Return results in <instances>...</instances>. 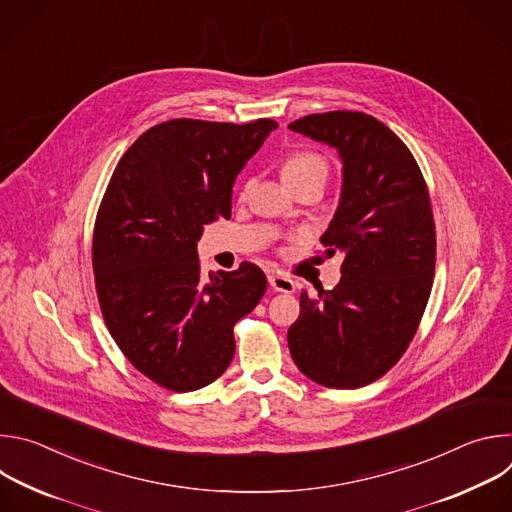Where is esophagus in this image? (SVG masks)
Wrapping results in <instances>:
<instances>
[{
  "instance_id": "obj_1",
  "label": "esophagus",
  "mask_w": 512,
  "mask_h": 512,
  "mask_svg": "<svg viewBox=\"0 0 512 512\" xmlns=\"http://www.w3.org/2000/svg\"><path fill=\"white\" fill-rule=\"evenodd\" d=\"M269 285L273 291H281V294H294L296 283L285 275H269Z\"/></svg>"
}]
</instances>
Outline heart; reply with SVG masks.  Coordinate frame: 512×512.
I'll use <instances>...</instances> for the list:
<instances>
[{
  "mask_svg": "<svg viewBox=\"0 0 512 512\" xmlns=\"http://www.w3.org/2000/svg\"><path fill=\"white\" fill-rule=\"evenodd\" d=\"M326 160L316 154V152H308V150H300V152H291L281 166V176L287 184H296L302 180H326Z\"/></svg>",
  "mask_w": 512,
  "mask_h": 512,
  "instance_id": "1",
  "label": "heart"
}]
</instances>
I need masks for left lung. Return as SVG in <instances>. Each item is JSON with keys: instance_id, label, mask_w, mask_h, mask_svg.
<instances>
[{"instance_id": "8db88e82", "label": "left lung", "mask_w": 512, "mask_h": 512, "mask_svg": "<svg viewBox=\"0 0 512 512\" xmlns=\"http://www.w3.org/2000/svg\"><path fill=\"white\" fill-rule=\"evenodd\" d=\"M289 129L338 152L340 200L320 241L326 255H344L334 289L302 291L289 352L318 385L358 389L401 358L427 306L435 269L427 186L407 145L367 113H316Z\"/></svg>"}]
</instances>
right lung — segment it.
<instances>
[{"mask_svg":"<svg viewBox=\"0 0 512 512\" xmlns=\"http://www.w3.org/2000/svg\"><path fill=\"white\" fill-rule=\"evenodd\" d=\"M275 127L160 123L123 154L99 206L93 271L105 324L133 367L170 391L227 371L233 326L265 294L253 263L204 279L196 243L204 225L231 216L233 184Z\"/></svg>","mask_w":512,"mask_h":512,"instance_id":"right-lung-1","label":"right lung"}]
</instances>
